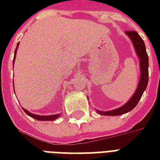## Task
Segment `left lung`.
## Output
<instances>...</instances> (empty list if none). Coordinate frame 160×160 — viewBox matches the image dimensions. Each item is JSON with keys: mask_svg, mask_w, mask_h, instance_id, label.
Listing matches in <instances>:
<instances>
[{"mask_svg": "<svg viewBox=\"0 0 160 160\" xmlns=\"http://www.w3.org/2000/svg\"><path fill=\"white\" fill-rule=\"evenodd\" d=\"M126 34L130 38V39L133 42L135 51L137 53L138 56L140 57V65H141V79L139 82V86L137 87V90L128 100V103L124 104L123 106L118 108L117 110L110 111H97L98 113L104 116H119L124 113H127L128 111H132L138 102L141 99L142 94L148 87V56L146 46H145L144 41L142 40L137 32L135 31H127Z\"/></svg>", "mask_w": 160, "mask_h": 160, "instance_id": "left-lung-1", "label": "left lung"}]
</instances>
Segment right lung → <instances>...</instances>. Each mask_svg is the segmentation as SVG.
Returning a JSON list of instances; mask_svg holds the SVG:
<instances>
[{"label":"right lung","mask_w":160,"mask_h":160,"mask_svg":"<svg viewBox=\"0 0 160 160\" xmlns=\"http://www.w3.org/2000/svg\"><path fill=\"white\" fill-rule=\"evenodd\" d=\"M18 46H19V43L17 44L15 51H14V57H13V62H14V59H15V56H16V50H17V49H18ZM23 110H24V111H25L28 116H30L31 118H34V119H36V120H38V121H54V120H56V119H57V118L60 117L59 114L51 115V116H38V115H35V114H32V113H31V112H29L27 110H25L24 108H23Z\"/></svg>","instance_id":"1"}]
</instances>
